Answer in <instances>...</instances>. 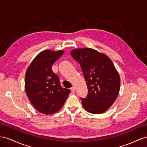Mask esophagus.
<instances>
[{"instance_id":"obj_1","label":"esophagus","mask_w":147,"mask_h":147,"mask_svg":"<svg viewBox=\"0 0 147 147\" xmlns=\"http://www.w3.org/2000/svg\"><path fill=\"white\" fill-rule=\"evenodd\" d=\"M75 90H76V89H75L74 87L71 88V92H75Z\"/></svg>"}]
</instances>
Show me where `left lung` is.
<instances>
[{"mask_svg": "<svg viewBox=\"0 0 147 147\" xmlns=\"http://www.w3.org/2000/svg\"><path fill=\"white\" fill-rule=\"evenodd\" d=\"M80 63L88 89L87 97L81 99L84 109L94 114L106 112L117 97L120 78L108 56L90 48L71 51Z\"/></svg>", "mask_w": 147, "mask_h": 147, "instance_id": "obj_1", "label": "left lung"}]
</instances>
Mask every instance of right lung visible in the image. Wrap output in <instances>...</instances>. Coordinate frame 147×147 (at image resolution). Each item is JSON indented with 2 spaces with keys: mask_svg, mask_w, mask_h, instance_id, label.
Masks as SVG:
<instances>
[{
  "mask_svg": "<svg viewBox=\"0 0 147 147\" xmlns=\"http://www.w3.org/2000/svg\"><path fill=\"white\" fill-rule=\"evenodd\" d=\"M65 53L45 50L38 54L25 73V90L30 102L39 112L51 115L59 111L70 93L62 88L51 66Z\"/></svg>",
  "mask_w": 147,
  "mask_h": 147,
  "instance_id": "1",
  "label": "right lung"
}]
</instances>
